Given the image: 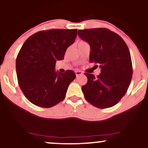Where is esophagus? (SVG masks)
<instances>
[{
  "label": "esophagus",
  "instance_id": "obj_1",
  "mask_svg": "<svg viewBox=\"0 0 148 148\" xmlns=\"http://www.w3.org/2000/svg\"><path fill=\"white\" fill-rule=\"evenodd\" d=\"M75 74H76V76H79L80 75H82L83 73H82V72H81V71H76Z\"/></svg>",
  "mask_w": 148,
  "mask_h": 148
}]
</instances>
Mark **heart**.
<instances>
[{
  "instance_id": "obj_1",
  "label": "heart",
  "mask_w": 148,
  "mask_h": 148,
  "mask_svg": "<svg viewBox=\"0 0 148 148\" xmlns=\"http://www.w3.org/2000/svg\"><path fill=\"white\" fill-rule=\"evenodd\" d=\"M84 44H86V42L84 41H79L77 42L76 45H84Z\"/></svg>"
}]
</instances>
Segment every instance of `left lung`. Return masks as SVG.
Listing matches in <instances>:
<instances>
[{"label": "left lung", "instance_id": "left-lung-1", "mask_svg": "<svg viewBox=\"0 0 148 148\" xmlns=\"http://www.w3.org/2000/svg\"><path fill=\"white\" fill-rule=\"evenodd\" d=\"M78 35L90 45V62L101 68L97 77L85 73L88 82L81 88L85 98L97 108L113 106L125 95L132 81L128 47L120 35L107 28L79 30Z\"/></svg>", "mask_w": 148, "mask_h": 148}]
</instances>
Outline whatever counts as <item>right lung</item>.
I'll list each match as a JSON object with an SVG mask.
<instances>
[{"label":"right lung","instance_id":"obj_1","mask_svg":"<svg viewBox=\"0 0 148 148\" xmlns=\"http://www.w3.org/2000/svg\"><path fill=\"white\" fill-rule=\"evenodd\" d=\"M76 29H51L33 34L24 42L16 60L19 87L31 103L50 108L65 97L69 85L76 78L72 70L56 72L57 60L75 41Z\"/></svg>","mask_w":148,"mask_h":148}]
</instances>
